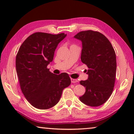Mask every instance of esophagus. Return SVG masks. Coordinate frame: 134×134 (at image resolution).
I'll return each mask as SVG.
<instances>
[{
	"label": "esophagus",
	"mask_w": 134,
	"mask_h": 134,
	"mask_svg": "<svg viewBox=\"0 0 134 134\" xmlns=\"http://www.w3.org/2000/svg\"><path fill=\"white\" fill-rule=\"evenodd\" d=\"M71 81L72 83H76L77 82H78V80L75 79H71Z\"/></svg>",
	"instance_id": "1"
}]
</instances>
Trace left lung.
I'll return each instance as SVG.
<instances>
[{
  "mask_svg": "<svg viewBox=\"0 0 134 134\" xmlns=\"http://www.w3.org/2000/svg\"><path fill=\"white\" fill-rule=\"evenodd\" d=\"M74 38L82 42L81 60L87 65L89 74L87 80L80 81L86 92L79 99L88 106H100L109 98L115 86V51L108 38L98 31H81Z\"/></svg>",
  "mask_w": 134,
  "mask_h": 134,
  "instance_id": "8db88e82",
  "label": "left lung"
}]
</instances>
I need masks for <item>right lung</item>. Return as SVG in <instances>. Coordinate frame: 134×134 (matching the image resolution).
<instances>
[{
	"label": "right lung",
	"mask_w": 134,
	"mask_h": 134,
	"mask_svg": "<svg viewBox=\"0 0 134 134\" xmlns=\"http://www.w3.org/2000/svg\"><path fill=\"white\" fill-rule=\"evenodd\" d=\"M65 37L64 33H34L24 41L18 52L16 69L20 87L27 100L36 108L53 107L60 100L63 89L71 84L67 73L56 75L47 68L58 44Z\"/></svg>",
	"instance_id": "right-lung-1"
}]
</instances>
